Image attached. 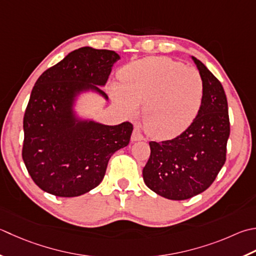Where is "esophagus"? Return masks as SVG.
I'll return each instance as SVG.
<instances>
[{"label": "esophagus", "mask_w": 256, "mask_h": 256, "mask_svg": "<svg viewBox=\"0 0 256 256\" xmlns=\"http://www.w3.org/2000/svg\"><path fill=\"white\" fill-rule=\"evenodd\" d=\"M131 140H132L133 142H138V141H143L144 138H143V135L141 134V132H140L138 128H135L134 131H133V133H132Z\"/></svg>", "instance_id": "34e87169"}]
</instances>
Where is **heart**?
Instances as JSON below:
<instances>
[{
	"label": "heart",
	"mask_w": 256,
	"mask_h": 256,
	"mask_svg": "<svg viewBox=\"0 0 256 256\" xmlns=\"http://www.w3.org/2000/svg\"><path fill=\"white\" fill-rule=\"evenodd\" d=\"M121 84L110 93L128 115L143 104L142 121L155 140H171L191 126L201 110L204 83L195 68L168 58L151 56L125 65L118 72Z\"/></svg>",
	"instance_id": "b5f03b06"
}]
</instances>
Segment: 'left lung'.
Here are the masks:
<instances>
[{
    "mask_svg": "<svg viewBox=\"0 0 256 256\" xmlns=\"http://www.w3.org/2000/svg\"><path fill=\"white\" fill-rule=\"evenodd\" d=\"M204 83V98L193 124L178 138L150 142L151 155L143 168L146 186L161 196L181 201L204 192L226 160L230 136L228 100L221 82L191 56Z\"/></svg>",
    "mask_w": 256,
    "mask_h": 256,
    "instance_id": "left-lung-1",
    "label": "left lung"
}]
</instances>
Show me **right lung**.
<instances>
[{"label":"right lung","mask_w":256,"mask_h":256,"mask_svg":"<svg viewBox=\"0 0 256 256\" xmlns=\"http://www.w3.org/2000/svg\"><path fill=\"white\" fill-rule=\"evenodd\" d=\"M120 58L114 51L84 46L38 78L24 114L22 158L44 192L61 198L90 192L102 182L112 155L128 145L130 122L105 125L76 111L86 93L108 101L101 88Z\"/></svg>","instance_id":"1"}]
</instances>
